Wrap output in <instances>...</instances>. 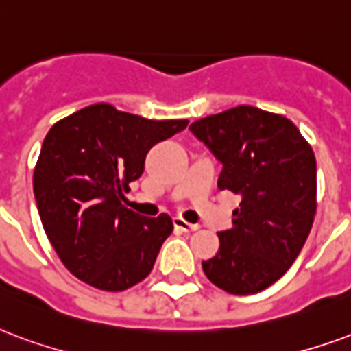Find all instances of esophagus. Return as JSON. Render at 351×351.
Wrapping results in <instances>:
<instances>
[{"mask_svg":"<svg viewBox=\"0 0 351 351\" xmlns=\"http://www.w3.org/2000/svg\"><path fill=\"white\" fill-rule=\"evenodd\" d=\"M173 225H175L176 228L184 230V232H193V230H197V228H199V225H191V223L184 221L182 217H175V219H173Z\"/></svg>","mask_w":351,"mask_h":351,"instance_id":"esophagus-1","label":"esophagus"}]
</instances>
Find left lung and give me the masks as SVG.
<instances>
[{
  "label": "left lung",
  "mask_w": 351,
  "mask_h": 351,
  "mask_svg": "<svg viewBox=\"0 0 351 351\" xmlns=\"http://www.w3.org/2000/svg\"><path fill=\"white\" fill-rule=\"evenodd\" d=\"M191 134L223 169L217 188L241 197L219 251L202 262L215 287L256 294L279 281L305 245L316 214V160L292 121L253 106L199 119Z\"/></svg>",
  "instance_id": "obj_1"
}]
</instances>
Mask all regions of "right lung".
I'll list each match as a JSON object with an SVG mask.
<instances>
[{
  "label": "right lung",
  "instance_id": "1",
  "mask_svg": "<svg viewBox=\"0 0 351 351\" xmlns=\"http://www.w3.org/2000/svg\"><path fill=\"white\" fill-rule=\"evenodd\" d=\"M188 121H150L110 104L64 117L44 137L33 191L48 240L70 274L121 292L152 271L171 232L167 214L145 217L123 204L156 143Z\"/></svg>",
  "mask_w": 351,
  "mask_h": 351
}]
</instances>
